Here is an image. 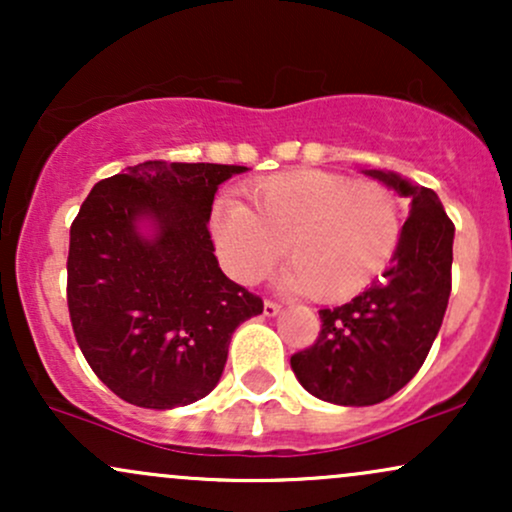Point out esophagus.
I'll return each instance as SVG.
<instances>
[{
	"label": "esophagus",
	"mask_w": 512,
	"mask_h": 512,
	"mask_svg": "<svg viewBox=\"0 0 512 512\" xmlns=\"http://www.w3.org/2000/svg\"><path fill=\"white\" fill-rule=\"evenodd\" d=\"M281 310V305L279 303H274V301H264V315L267 317H274L276 313H279Z\"/></svg>",
	"instance_id": "1"
}]
</instances>
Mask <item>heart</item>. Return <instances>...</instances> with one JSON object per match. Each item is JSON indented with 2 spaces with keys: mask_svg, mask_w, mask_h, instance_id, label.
I'll list each match as a JSON object with an SVG mask.
<instances>
[{
  "mask_svg": "<svg viewBox=\"0 0 512 512\" xmlns=\"http://www.w3.org/2000/svg\"><path fill=\"white\" fill-rule=\"evenodd\" d=\"M250 207L219 199L211 236L223 267L240 284H257L284 257V284L317 301H346L368 289L402 236L397 197L373 180L327 170H289L252 182Z\"/></svg>",
  "mask_w": 512,
  "mask_h": 512,
  "instance_id": "1",
  "label": "heart"
}]
</instances>
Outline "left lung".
<instances>
[{"instance_id": "obj_1", "label": "left lung", "mask_w": 512, "mask_h": 512, "mask_svg": "<svg viewBox=\"0 0 512 512\" xmlns=\"http://www.w3.org/2000/svg\"><path fill=\"white\" fill-rule=\"evenodd\" d=\"M409 199L399 245L378 281L339 308L320 310L315 344L291 356L310 395L342 407L392 397L424 366L452 289V238L438 195L397 173L363 170Z\"/></svg>"}]
</instances>
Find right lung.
<instances>
[{"label":"right lung","instance_id":"obj_1","mask_svg":"<svg viewBox=\"0 0 512 512\" xmlns=\"http://www.w3.org/2000/svg\"><path fill=\"white\" fill-rule=\"evenodd\" d=\"M245 170L144 161L96 182L81 204L69 231V317L88 366L125 402L173 409L207 397L231 334L262 313V298L221 272L209 233L216 190Z\"/></svg>","mask_w":512,"mask_h":512}]
</instances>
